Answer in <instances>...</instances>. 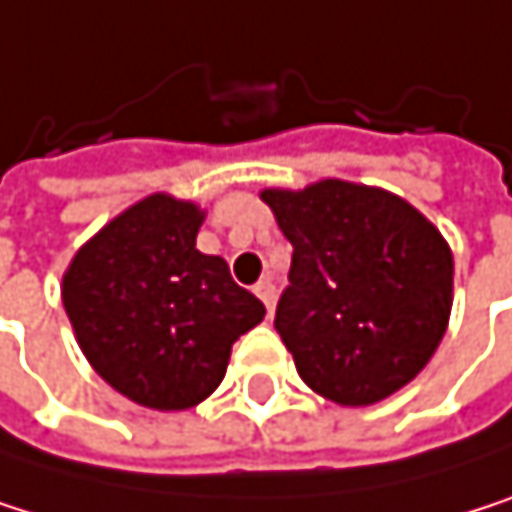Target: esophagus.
<instances>
[{
    "instance_id": "obj_1",
    "label": "esophagus",
    "mask_w": 512,
    "mask_h": 512,
    "mask_svg": "<svg viewBox=\"0 0 512 512\" xmlns=\"http://www.w3.org/2000/svg\"><path fill=\"white\" fill-rule=\"evenodd\" d=\"M254 294L261 297V303H264L267 309H273V306H276V285H273L270 279H261L258 285H254Z\"/></svg>"
}]
</instances>
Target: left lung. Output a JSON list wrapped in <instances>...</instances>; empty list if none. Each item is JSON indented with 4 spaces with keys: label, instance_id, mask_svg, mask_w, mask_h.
Listing matches in <instances>:
<instances>
[{
    "label": "left lung",
    "instance_id": "left-lung-1",
    "mask_svg": "<svg viewBox=\"0 0 512 512\" xmlns=\"http://www.w3.org/2000/svg\"><path fill=\"white\" fill-rule=\"evenodd\" d=\"M294 245L276 330L300 378L345 408L411 384L453 309V251L405 197L345 179L264 188Z\"/></svg>",
    "mask_w": 512,
    "mask_h": 512
}]
</instances>
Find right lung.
Masks as SVG:
<instances>
[{"instance_id":"add662e5","label":"right lung","mask_w":512,"mask_h":512,"mask_svg":"<svg viewBox=\"0 0 512 512\" xmlns=\"http://www.w3.org/2000/svg\"><path fill=\"white\" fill-rule=\"evenodd\" d=\"M206 212L155 191L86 239L62 276V306L89 366L125 399L185 411L215 393L233 342L264 303L218 254L197 251Z\"/></svg>"}]
</instances>
